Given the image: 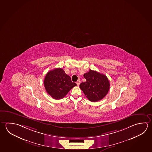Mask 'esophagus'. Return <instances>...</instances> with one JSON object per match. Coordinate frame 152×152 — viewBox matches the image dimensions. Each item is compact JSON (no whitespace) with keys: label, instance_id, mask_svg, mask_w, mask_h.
<instances>
[{"label":"esophagus","instance_id":"esophagus-1","mask_svg":"<svg viewBox=\"0 0 152 152\" xmlns=\"http://www.w3.org/2000/svg\"><path fill=\"white\" fill-rule=\"evenodd\" d=\"M80 80H77V83H77V86H79V85H80Z\"/></svg>","mask_w":152,"mask_h":152}]
</instances>
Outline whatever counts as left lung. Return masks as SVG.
Wrapping results in <instances>:
<instances>
[{"label": "left lung", "mask_w": 152, "mask_h": 152, "mask_svg": "<svg viewBox=\"0 0 152 152\" xmlns=\"http://www.w3.org/2000/svg\"><path fill=\"white\" fill-rule=\"evenodd\" d=\"M83 77L86 82L81 83L80 88L89 101L97 102L106 96L110 89V83L106 75L90 69Z\"/></svg>", "instance_id": "left-lung-1"}]
</instances>
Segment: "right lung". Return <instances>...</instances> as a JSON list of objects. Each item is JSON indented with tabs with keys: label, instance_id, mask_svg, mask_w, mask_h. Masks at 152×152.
<instances>
[{
	"label": "right lung",
	"instance_id": "1",
	"mask_svg": "<svg viewBox=\"0 0 152 152\" xmlns=\"http://www.w3.org/2000/svg\"><path fill=\"white\" fill-rule=\"evenodd\" d=\"M44 85L48 94L56 99H63L71 89L77 86L61 68L48 72L44 78Z\"/></svg>",
	"mask_w": 152,
	"mask_h": 152
}]
</instances>
